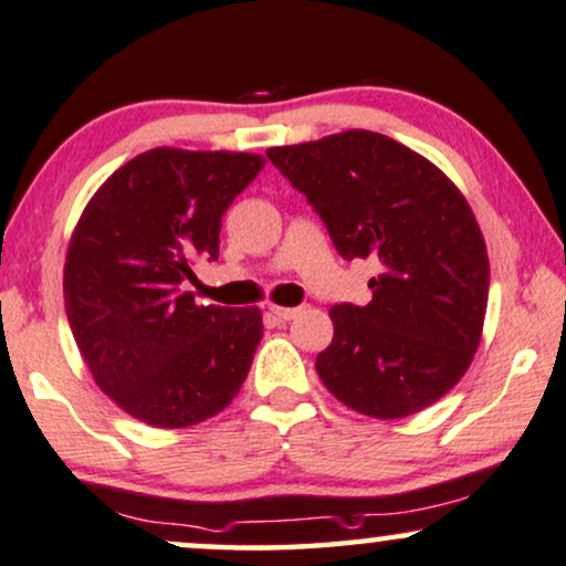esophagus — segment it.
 <instances>
[{
  "label": "esophagus",
  "mask_w": 566,
  "mask_h": 566,
  "mask_svg": "<svg viewBox=\"0 0 566 566\" xmlns=\"http://www.w3.org/2000/svg\"><path fill=\"white\" fill-rule=\"evenodd\" d=\"M270 311H273V314L281 318V322H291V318H296L298 314H301V308L296 306V308H289V306H270Z\"/></svg>",
  "instance_id": "esophagus-1"
}]
</instances>
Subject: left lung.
<instances>
[{"label": "left lung", "mask_w": 566, "mask_h": 566, "mask_svg": "<svg viewBox=\"0 0 566 566\" xmlns=\"http://www.w3.org/2000/svg\"><path fill=\"white\" fill-rule=\"evenodd\" d=\"M268 158L344 260L380 265L367 306H332L318 378L373 419L437 403L470 367L488 308V250L470 203L433 163L370 129L270 147Z\"/></svg>", "instance_id": "8db88e82"}]
</instances>
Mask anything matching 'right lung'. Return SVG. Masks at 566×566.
Returning a JSON list of instances; mask_svg holds the SVG:
<instances>
[{
    "mask_svg": "<svg viewBox=\"0 0 566 566\" xmlns=\"http://www.w3.org/2000/svg\"><path fill=\"white\" fill-rule=\"evenodd\" d=\"M263 166L252 153L155 147L86 203L65 255V314L96 385L135 419L193 426L248 378L260 308L196 306L184 281L193 260L219 258L224 211Z\"/></svg>",
    "mask_w": 566,
    "mask_h": 566,
    "instance_id": "right-lung-1",
    "label": "right lung"
}]
</instances>
